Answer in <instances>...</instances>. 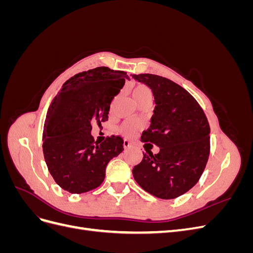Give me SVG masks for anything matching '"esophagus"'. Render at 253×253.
Segmentation results:
<instances>
[{
	"mask_svg": "<svg viewBox=\"0 0 253 253\" xmlns=\"http://www.w3.org/2000/svg\"><path fill=\"white\" fill-rule=\"evenodd\" d=\"M129 147H131V142H129V140H127V139H125L124 140V148L128 149Z\"/></svg>",
	"mask_w": 253,
	"mask_h": 253,
	"instance_id": "1",
	"label": "esophagus"
}]
</instances>
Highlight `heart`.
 I'll return each mask as SVG.
<instances>
[{
    "instance_id": "heart-1",
    "label": "heart",
    "mask_w": 253,
    "mask_h": 253,
    "mask_svg": "<svg viewBox=\"0 0 253 253\" xmlns=\"http://www.w3.org/2000/svg\"><path fill=\"white\" fill-rule=\"evenodd\" d=\"M145 97H152V93L149 87L145 85H138L133 89V98L134 100H139V99L145 98ZM136 128V124L133 121H127L122 126V131L126 135H131L134 133Z\"/></svg>"
}]
</instances>
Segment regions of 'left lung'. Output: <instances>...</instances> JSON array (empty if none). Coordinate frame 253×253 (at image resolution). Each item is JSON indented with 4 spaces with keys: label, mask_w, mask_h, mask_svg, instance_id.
<instances>
[{
    "label": "left lung",
    "mask_w": 253,
    "mask_h": 253,
    "mask_svg": "<svg viewBox=\"0 0 253 253\" xmlns=\"http://www.w3.org/2000/svg\"><path fill=\"white\" fill-rule=\"evenodd\" d=\"M152 89L155 109L143 142L157 145L133 168L137 183L150 194L172 200L186 193L202 176L210 152V126L195 99L175 82L152 74L132 75Z\"/></svg>",
    "instance_id": "left-lung-1"
}]
</instances>
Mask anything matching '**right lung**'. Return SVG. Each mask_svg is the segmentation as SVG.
I'll use <instances>...</instances> for the list:
<instances>
[{"mask_svg": "<svg viewBox=\"0 0 253 253\" xmlns=\"http://www.w3.org/2000/svg\"><path fill=\"white\" fill-rule=\"evenodd\" d=\"M129 80L126 73L96 67L68 79L51 101L43 129V153L58 185L73 194L102 183L106 166L124 151L120 136L95 142L91 122L109 119L111 103Z\"/></svg>", "mask_w": 253, "mask_h": 253, "instance_id": "1", "label": "right lung"}]
</instances>
